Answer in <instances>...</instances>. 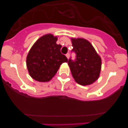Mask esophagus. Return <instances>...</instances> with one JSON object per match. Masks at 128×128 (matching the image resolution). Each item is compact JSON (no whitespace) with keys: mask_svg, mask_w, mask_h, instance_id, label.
<instances>
[{"mask_svg":"<svg viewBox=\"0 0 128 128\" xmlns=\"http://www.w3.org/2000/svg\"><path fill=\"white\" fill-rule=\"evenodd\" d=\"M66 56L67 57V58H68V59H69V53L66 54Z\"/></svg>","mask_w":128,"mask_h":128,"instance_id":"1","label":"esophagus"}]
</instances>
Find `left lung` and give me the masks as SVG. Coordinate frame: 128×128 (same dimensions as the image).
Listing matches in <instances>:
<instances>
[{
	"mask_svg": "<svg viewBox=\"0 0 128 128\" xmlns=\"http://www.w3.org/2000/svg\"><path fill=\"white\" fill-rule=\"evenodd\" d=\"M72 51L76 54L74 60L71 58L68 65L76 82L82 86L92 84L98 78L102 60L90 42L84 38H72Z\"/></svg>",
	"mask_w": 128,
	"mask_h": 128,
	"instance_id": "obj_1",
	"label": "left lung"
}]
</instances>
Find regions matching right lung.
Listing matches in <instances>:
<instances>
[{"instance_id":"add662e5","label":"right lung","mask_w":128,"mask_h":128,"mask_svg":"<svg viewBox=\"0 0 128 128\" xmlns=\"http://www.w3.org/2000/svg\"><path fill=\"white\" fill-rule=\"evenodd\" d=\"M58 38L51 34L39 38L30 50L26 57L29 74L39 82H48L58 72L63 62L68 61L60 52L62 46L56 44Z\"/></svg>"}]
</instances>
